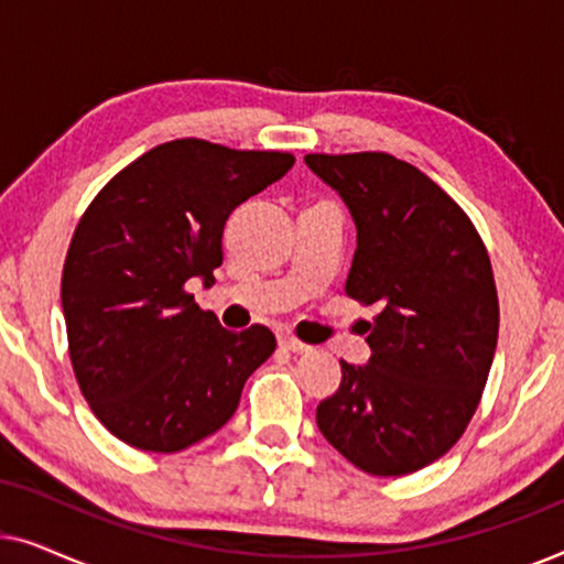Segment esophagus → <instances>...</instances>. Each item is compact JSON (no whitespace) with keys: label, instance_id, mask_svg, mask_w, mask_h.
<instances>
[{"label":"esophagus","instance_id":"esophagus-1","mask_svg":"<svg viewBox=\"0 0 564 564\" xmlns=\"http://www.w3.org/2000/svg\"><path fill=\"white\" fill-rule=\"evenodd\" d=\"M280 346H282V349L292 351V354H305V351H311V346L303 344V341H297V338L290 336V334H280Z\"/></svg>","mask_w":564,"mask_h":564}]
</instances>
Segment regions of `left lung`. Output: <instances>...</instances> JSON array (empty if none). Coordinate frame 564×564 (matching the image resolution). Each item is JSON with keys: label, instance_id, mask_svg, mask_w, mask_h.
<instances>
[{"label": "left lung", "instance_id": "1", "mask_svg": "<svg viewBox=\"0 0 564 564\" xmlns=\"http://www.w3.org/2000/svg\"><path fill=\"white\" fill-rule=\"evenodd\" d=\"M305 164L357 226L346 295L380 305L367 323L372 357L341 361V384L315 421L354 467L411 475L459 442L488 382L498 344L488 249L467 213L408 161L365 151L307 153Z\"/></svg>", "mask_w": 564, "mask_h": 564}]
</instances>
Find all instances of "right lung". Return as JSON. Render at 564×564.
<instances>
[{"label": "right lung", "instance_id": "obj_1", "mask_svg": "<svg viewBox=\"0 0 564 564\" xmlns=\"http://www.w3.org/2000/svg\"><path fill=\"white\" fill-rule=\"evenodd\" d=\"M292 164V153L180 138L115 174L82 215L61 276L68 357L120 442L161 454L203 442L272 357V330H226L184 284L213 280L228 215Z\"/></svg>", "mask_w": 564, "mask_h": 564}]
</instances>
